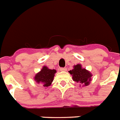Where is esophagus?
Wrapping results in <instances>:
<instances>
[{"label": "esophagus", "mask_w": 120, "mask_h": 120, "mask_svg": "<svg viewBox=\"0 0 120 120\" xmlns=\"http://www.w3.org/2000/svg\"><path fill=\"white\" fill-rule=\"evenodd\" d=\"M60 71H67V68H60Z\"/></svg>", "instance_id": "1"}]
</instances>
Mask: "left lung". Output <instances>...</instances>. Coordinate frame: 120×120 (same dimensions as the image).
<instances>
[{"mask_svg": "<svg viewBox=\"0 0 120 120\" xmlns=\"http://www.w3.org/2000/svg\"><path fill=\"white\" fill-rule=\"evenodd\" d=\"M72 76L74 82L82 84V86L89 85L91 81L92 74L91 72L84 68H82L81 64H77L73 66V68L68 71Z\"/></svg>", "mask_w": 120, "mask_h": 120, "instance_id": "left-lung-1", "label": "left lung"}]
</instances>
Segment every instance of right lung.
Segmentation results:
<instances>
[{
	"label": "right lung",
	"mask_w": 120,
	"mask_h": 120,
	"mask_svg": "<svg viewBox=\"0 0 120 120\" xmlns=\"http://www.w3.org/2000/svg\"><path fill=\"white\" fill-rule=\"evenodd\" d=\"M56 72V70L50 69L46 66H43L41 70L35 74L34 80L44 87H49L52 85Z\"/></svg>",
	"instance_id": "obj_1"
}]
</instances>
